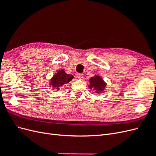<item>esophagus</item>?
<instances>
[{
  "mask_svg": "<svg viewBox=\"0 0 156 156\" xmlns=\"http://www.w3.org/2000/svg\"><path fill=\"white\" fill-rule=\"evenodd\" d=\"M77 77L79 79H83L84 78V75L83 73H78L77 75Z\"/></svg>",
  "mask_w": 156,
  "mask_h": 156,
  "instance_id": "esophagus-1",
  "label": "esophagus"
}]
</instances>
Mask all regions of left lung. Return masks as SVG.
Returning a JSON list of instances; mask_svg holds the SVG:
<instances>
[{"instance_id":"8db88e82","label":"left lung","mask_w":156,"mask_h":156,"mask_svg":"<svg viewBox=\"0 0 156 156\" xmlns=\"http://www.w3.org/2000/svg\"><path fill=\"white\" fill-rule=\"evenodd\" d=\"M88 82L90 83L88 85L89 88L93 90L97 94H101L106 88L107 83L100 75H95L94 77L89 79Z\"/></svg>"}]
</instances>
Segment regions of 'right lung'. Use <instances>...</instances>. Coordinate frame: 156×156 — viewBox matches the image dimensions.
Returning a JSON list of instances; mask_svg holds the SVG:
<instances>
[{"mask_svg": "<svg viewBox=\"0 0 156 156\" xmlns=\"http://www.w3.org/2000/svg\"><path fill=\"white\" fill-rule=\"evenodd\" d=\"M73 79V76L72 75L67 74L64 69L59 70L50 79L49 87H53L56 90H59L61 87H62L64 84H68Z\"/></svg>", "mask_w": 156, "mask_h": 156, "instance_id": "add662e5", "label": "right lung"}]
</instances>
